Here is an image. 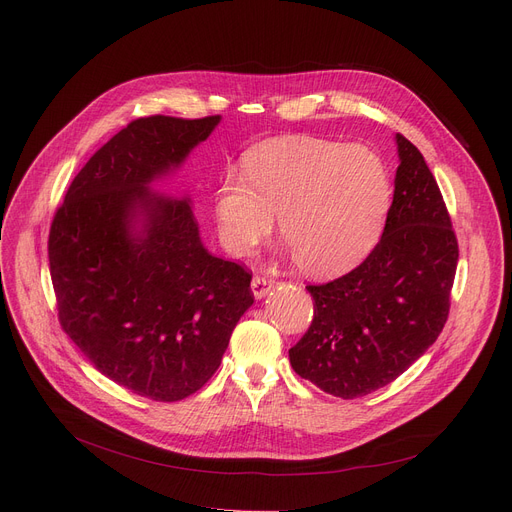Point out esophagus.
I'll return each mask as SVG.
<instances>
[{"label":"esophagus","mask_w":512,"mask_h":512,"mask_svg":"<svg viewBox=\"0 0 512 512\" xmlns=\"http://www.w3.org/2000/svg\"><path fill=\"white\" fill-rule=\"evenodd\" d=\"M272 286H274V280L270 278V276H263V274H257L255 278H253V282H251V288H253V294H255V299H263L267 292L272 290Z\"/></svg>","instance_id":"1"}]
</instances>
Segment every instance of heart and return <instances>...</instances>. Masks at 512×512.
<instances>
[{"label": "heart", "mask_w": 512, "mask_h": 512, "mask_svg": "<svg viewBox=\"0 0 512 512\" xmlns=\"http://www.w3.org/2000/svg\"><path fill=\"white\" fill-rule=\"evenodd\" d=\"M390 205L384 161L361 145L286 137L251 149L242 176L226 174L213 195L222 245L236 257L270 236L274 218L311 276H336L375 245Z\"/></svg>", "instance_id": "heart-1"}]
</instances>
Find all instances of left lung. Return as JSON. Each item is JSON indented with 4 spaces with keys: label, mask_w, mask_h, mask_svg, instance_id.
<instances>
[{
    "label": "left lung",
    "mask_w": 512,
    "mask_h": 512,
    "mask_svg": "<svg viewBox=\"0 0 512 512\" xmlns=\"http://www.w3.org/2000/svg\"><path fill=\"white\" fill-rule=\"evenodd\" d=\"M400 166L384 234L348 274L309 284L313 319L288 355L301 378L359 398L394 382L440 336L459 242L421 151L396 134Z\"/></svg>",
    "instance_id": "1"
}]
</instances>
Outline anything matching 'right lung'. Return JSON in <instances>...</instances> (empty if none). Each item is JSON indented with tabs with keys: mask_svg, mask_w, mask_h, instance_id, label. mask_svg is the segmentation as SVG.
<instances>
[{
	"mask_svg": "<svg viewBox=\"0 0 512 512\" xmlns=\"http://www.w3.org/2000/svg\"><path fill=\"white\" fill-rule=\"evenodd\" d=\"M218 122L132 120L74 176L49 230L62 330L105 378L157 402L182 400L207 384L255 301L247 267L201 245L188 201L147 188ZM137 210L148 224L132 235Z\"/></svg>",
	"mask_w": 512,
	"mask_h": 512,
	"instance_id": "right-lung-1",
	"label": "right lung"
}]
</instances>
